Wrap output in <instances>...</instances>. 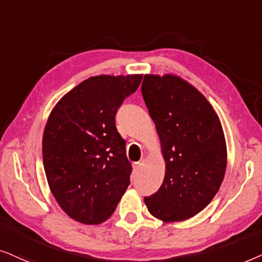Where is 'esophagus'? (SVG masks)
I'll use <instances>...</instances> for the list:
<instances>
[{
	"label": "esophagus",
	"mask_w": 262,
	"mask_h": 262,
	"mask_svg": "<svg viewBox=\"0 0 262 262\" xmlns=\"http://www.w3.org/2000/svg\"><path fill=\"white\" fill-rule=\"evenodd\" d=\"M133 167H134L135 171H139V170H140L141 167H142V162H137V163H134V164H133Z\"/></svg>",
	"instance_id": "1"
}]
</instances>
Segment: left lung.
Instances as JSON below:
<instances>
[{"label":"left lung","mask_w":262,"mask_h":262,"mask_svg":"<svg viewBox=\"0 0 262 262\" xmlns=\"http://www.w3.org/2000/svg\"><path fill=\"white\" fill-rule=\"evenodd\" d=\"M141 93L166 163L163 184L145 202L156 218L186 221L210 204L224 179L221 121L207 99L179 76L145 75Z\"/></svg>","instance_id":"1"}]
</instances>
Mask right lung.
<instances>
[{
    "label": "right lung",
    "mask_w": 262,
    "mask_h": 262,
    "mask_svg": "<svg viewBox=\"0 0 262 262\" xmlns=\"http://www.w3.org/2000/svg\"><path fill=\"white\" fill-rule=\"evenodd\" d=\"M142 75H99L67 93L49 117L43 164L51 193L69 217L100 224L114 213L129 183L132 164L115 116Z\"/></svg>",
    "instance_id": "1"
}]
</instances>
